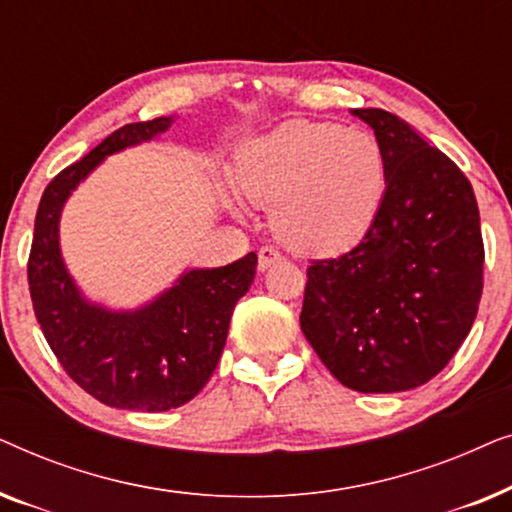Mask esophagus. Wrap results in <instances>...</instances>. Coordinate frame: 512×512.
Wrapping results in <instances>:
<instances>
[{
    "label": "esophagus",
    "mask_w": 512,
    "mask_h": 512,
    "mask_svg": "<svg viewBox=\"0 0 512 512\" xmlns=\"http://www.w3.org/2000/svg\"><path fill=\"white\" fill-rule=\"evenodd\" d=\"M282 261V254L275 247H270V244H265V247H261V251H258V270H268L272 263Z\"/></svg>",
    "instance_id": "esophagus-1"
}]
</instances>
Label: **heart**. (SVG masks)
Returning a JSON list of instances; mask_svg holds the SVG:
<instances>
[{
	"label": "heart",
	"mask_w": 512,
	"mask_h": 512,
	"mask_svg": "<svg viewBox=\"0 0 512 512\" xmlns=\"http://www.w3.org/2000/svg\"><path fill=\"white\" fill-rule=\"evenodd\" d=\"M242 191L275 207L272 223L291 249L333 254L373 226L387 193V160L368 130L293 121L247 146Z\"/></svg>",
	"instance_id": "1"
}]
</instances>
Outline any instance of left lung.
I'll return each instance as SVG.
<instances>
[{"instance_id":"obj_1","label":"left lung","mask_w":512,"mask_h":512,"mask_svg":"<svg viewBox=\"0 0 512 512\" xmlns=\"http://www.w3.org/2000/svg\"><path fill=\"white\" fill-rule=\"evenodd\" d=\"M387 160V193L354 249L310 261L300 312L333 377L361 394L422 387L471 331L485 244L466 174L384 109H354Z\"/></svg>"}]
</instances>
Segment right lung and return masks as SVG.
I'll list each match as a JSON object with an SVG mask.
<instances>
[{"label":"right lung","instance_id":"1","mask_svg":"<svg viewBox=\"0 0 512 512\" xmlns=\"http://www.w3.org/2000/svg\"><path fill=\"white\" fill-rule=\"evenodd\" d=\"M170 125L172 118L160 116L111 132L53 177L34 219L27 282L48 347L86 394L121 410L165 412L198 396L221 359L230 314L256 275L258 256L251 251L223 268L186 272L135 312H109L76 291L60 256L62 205L104 156L153 139Z\"/></svg>","mask_w":512,"mask_h":512}]
</instances>
